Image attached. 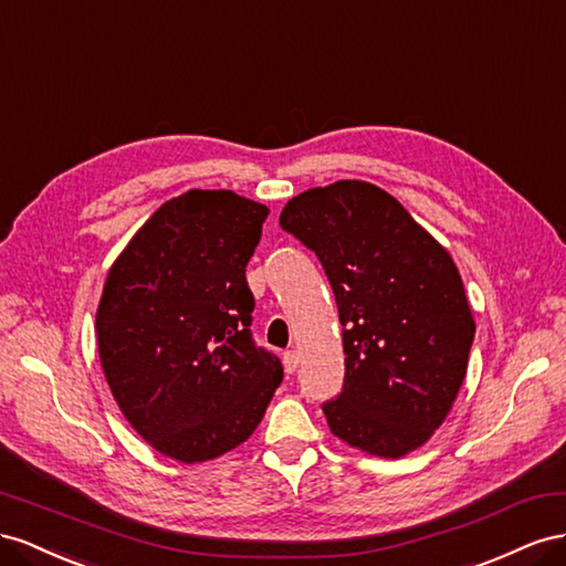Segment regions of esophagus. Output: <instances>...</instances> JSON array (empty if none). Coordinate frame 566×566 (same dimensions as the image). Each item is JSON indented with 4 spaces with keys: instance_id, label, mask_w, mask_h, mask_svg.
<instances>
[{
    "instance_id": "obj_1",
    "label": "esophagus",
    "mask_w": 566,
    "mask_h": 566,
    "mask_svg": "<svg viewBox=\"0 0 566 566\" xmlns=\"http://www.w3.org/2000/svg\"><path fill=\"white\" fill-rule=\"evenodd\" d=\"M298 367V350H286L284 353V369L289 375H294Z\"/></svg>"
}]
</instances>
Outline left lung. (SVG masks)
Returning <instances> with one entry per match:
<instances>
[{"label":"left lung","instance_id":"1","mask_svg":"<svg viewBox=\"0 0 566 566\" xmlns=\"http://www.w3.org/2000/svg\"><path fill=\"white\" fill-rule=\"evenodd\" d=\"M280 224L319 258L344 325V391L322 406L332 433L377 458L422 448L453 408L476 332L453 255L363 180L298 193Z\"/></svg>","mask_w":566,"mask_h":566}]
</instances>
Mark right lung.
<instances>
[{
	"instance_id": "add662e5",
	"label": "right lung",
	"mask_w": 566,
	"mask_h": 566,
	"mask_svg": "<svg viewBox=\"0 0 566 566\" xmlns=\"http://www.w3.org/2000/svg\"><path fill=\"white\" fill-rule=\"evenodd\" d=\"M270 208L189 189L142 224L108 268L96 344L108 389L160 455L216 460L244 443L282 384L251 338L247 263Z\"/></svg>"
}]
</instances>
